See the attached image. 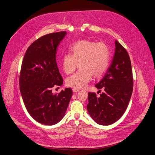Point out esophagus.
Listing matches in <instances>:
<instances>
[{
  "instance_id": "esophagus-1",
  "label": "esophagus",
  "mask_w": 155,
  "mask_h": 155,
  "mask_svg": "<svg viewBox=\"0 0 155 155\" xmlns=\"http://www.w3.org/2000/svg\"><path fill=\"white\" fill-rule=\"evenodd\" d=\"M72 91H73L74 93H77V92H78V91H79V90L75 89V88H73V89H72Z\"/></svg>"
}]
</instances>
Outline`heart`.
Returning a JSON list of instances; mask_svg holds the SVG:
<instances>
[{
	"mask_svg": "<svg viewBox=\"0 0 155 155\" xmlns=\"http://www.w3.org/2000/svg\"><path fill=\"white\" fill-rule=\"evenodd\" d=\"M69 54L63 55L61 65L66 74L73 73L78 65L80 70L66 79L68 87L75 89L85 87L94 78L101 77L107 70L110 59L108 46L103 42L83 39L68 48Z\"/></svg>",
	"mask_w": 155,
	"mask_h": 155,
	"instance_id": "b5f03b06",
	"label": "heart"
}]
</instances>
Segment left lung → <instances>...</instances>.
Here are the masks:
<instances>
[{
	"label": "left lung",
	"instance_id": "1",
	"mask_svg": "<svg viewBox=\"0 0 155 155\" xmlns=\"http://www.w3.org/2000/svg\"><path fill=\"white\" fill-rule=\"evenodd\" d=\"M115 52L103 79L95 85L104 91L97 96L88 93L87 109L91 117L98 124L108 125L118 120L129 103L134 80L131 62L126 49L115 41Z\"/></svg>",
	"mask_w": 155,
	"mask_h": 155
}]
</instances>
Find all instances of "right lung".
I'll use <instances>...</instances> for the list:
<instances>
[{
	"label": "right lung",
	"mask_w": 155,
	"mask_h": 155,
	"mask_svg": "<svg viewBox=\"0 0 155 155\" xmlns=\"http://www.w3.org/2000/svg\"><path fill=\"white\" fill-rule=\"evenodd\" d=\"M66 31L48 34L34 41L24 55L20 75V90L25 107L37 122L58 123L65 116L72 96L70 88L53 93L63 78L56 63V53Z\"/></svg>",
	"instance_id": "add662e5"
}]
</instances>
